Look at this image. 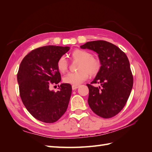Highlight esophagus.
<instances>
[{
    "mask_svg": "<svg viewBox=\"0 0 152 152\" xmlns=\"http://www.w3.org/2000/svg\"><path fill=\"white\" fill-rule=\"evenodd\" d=\"M79 85H72V89L73 90H76L77 88H79Z\"/></svg>",
    "mask_w": 152,
    "mask_h": 152,
    "instance_id": "obj_1",
    "label": "esophagus"
}]
</instances>
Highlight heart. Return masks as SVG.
<instances>
[{"label":"heart","mask_w":152,"mask_h":152,"mask_svg":"<svg viewBox=\"0 0 152 152\" xmlns=\"http://www.w3.org/2000/svg\"><path fill=\"white\" fill-rule=\"evenodd\" d=\"M73 60H79V71L77 72H70L64 77L63 80L65 83L73 85H79L89 77V75H95L99 72L101 68L100 60L92 56V54L86 50L76 49L72 53ZM57 69L60 72L64 73L68 67V62L64 56H60L56 64Z\"/></svg>","instance_id":"obj_1"}]
</instances>
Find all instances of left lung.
<instances>
[{
  "mask_svg": "<svg viewBox=\"0 0 152 152\" xmlns=\"http://www.w3.org/2000/svg\"><path fill=\"white\" fill-rule=\"evenodd\" d=\"M98 54L101 68L90 84L88 103L93 112L103 118L118 114L127 102L133 85V77L126 53L110 42L97 40L80 46ZM101 84L99 87L93 85Z\"/></svg>",
  "mask_w": 152,
  "mask_h": 152,
  "instance_id": "left-lung-1",
  "label": "left lung"
}]
</instances>
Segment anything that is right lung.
<instances>
[{"label":"right lung","mask_w":152,"mask_h":152,"mask_svg":"<svg viewBox=\"0 0 152 152\" xmlns=\"http://www.w3.org/2000/svg\"><path fill=\"white\" fill-rule=\"evenodd\" d=\"M69 50V47H41L27 54L20 64L18 73L20 97L31 115L41 122H56L68 107L71 85L62 84L56 92L50 90L49 86L61 80L57 61Z\"/></svg>","instance_id":"obj_1"}]
</instances>
